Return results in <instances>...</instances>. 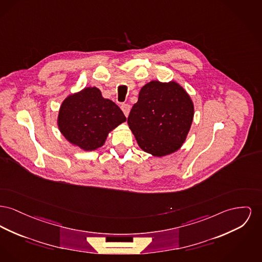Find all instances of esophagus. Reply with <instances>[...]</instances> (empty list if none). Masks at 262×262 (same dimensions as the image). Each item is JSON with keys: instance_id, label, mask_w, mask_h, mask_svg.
<instances>
[{"instance_id": "esophagus-1", "label": "esophagus", "mask_w": 262, "mask_h": 262, "mask_svg": "<svg viewBox=\"0 0 262 262\" xmlns=\"http://www.w3.org/2000/svg\"><path fill=\"white\" fill-rule=\"evenodd\" d=\"M121 108L123 110L124 116H125V117H127V116H128V114H129V111H130V106H129L128 104H123V105L121 106Z\"/></svg>"}]
</instances>
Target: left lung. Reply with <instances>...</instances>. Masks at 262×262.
Here are the masks:
<instances>
[{
  "instance_id": "obj_1",
  "label": "left lung",
  "mask_w": 262,
  "mask_h": 262,
  "mask_svg": "<svg viewBox=\"0 0 262 262\" xmlns=\"http://www.w3.org/2000/svg\"><path fill=\"white\" fill-rule=\"evenodd\" d=\"M193 117V102L182 86L174 81H151L140 89L127 123L139 147L161 157L182 146Z\"/></svg>"
}]
</instances>
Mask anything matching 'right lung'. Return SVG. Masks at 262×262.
Here are the masks:
<instances>
[{
    "instance_id": "add662e5",
    "label": "right lung",
    "mask_w": 262,
    "mask_h": 262,
    "mask_svg": "<svg viewBox=\"0 0 262 262\" xmlns=\"http://www.w3.org/2000/svg\"><path fill=\"white\" fill-rule=\"evenodd\" d=\"M126 118L113 101L96 87L69 95L59 108L57 124L64 138L86 151L104 145L108 133Z\"/></svg>"
}]
</instances>
